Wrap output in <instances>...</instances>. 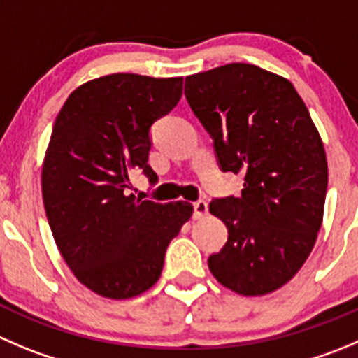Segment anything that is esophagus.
I'll return each mask as SVG.
<instances>
[{
	"label": "esophagus",
	"instance_id": "1",
	"mask_svg": "<svg viewBox=\"0 0 358 358\" xmlns=\"http://www.w3.org/2000/svg\"><path fill=\"white\" fill-rule=\"evenodd\" d=\"M207 213H209L207 202H203V200H199V202L193 203V217H195V220H202V217L207 216Z\"/></svg>",
	"mask_w": 358,
	"mask_h": 358
}]
</instances>
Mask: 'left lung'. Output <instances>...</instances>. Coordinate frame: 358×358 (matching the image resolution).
I'll use <instances>...</instances> for the list:
<instances>
[{"instance_id": "8db88e82", "label": "left lung", "mask_w": 358, "mask_h": 358, "mask_svg": "<svg viewBox=\"0 0 358 358\" xmlns=\"http://www.w3.org/2000/svg\"><path fill=\"white\" fill-rule=\"evenodd\" d=\"M185 94L221 170L244 173L241 196L209 203L228 228L210 272L236 294H271L301 271L322 227L329 170L318 130L290 80L255 64L189 75Z\"/></svg>"}]
</instances>
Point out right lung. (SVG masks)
I'll use <instances>...</instances> for the list:
<instances>
[{"mask_svg":"<svg viewBox=\"0 0 358 358\" xmlns=\"http://www.w3.org/2000/svg\"><path fill=\"white\" fill-rule=\"evenodd\" d=\"M182 94V77L112 73L64 101L42 166L47 220L61 257L84 287L107 299L144 294L162 275L165 251L192 217L188 202L126 195L130 172L148 165L151 126Z\"/></svg>","mask_w":358,"mask_h":358,"instance_id":"1","label":"right lung"}]
</instances>
